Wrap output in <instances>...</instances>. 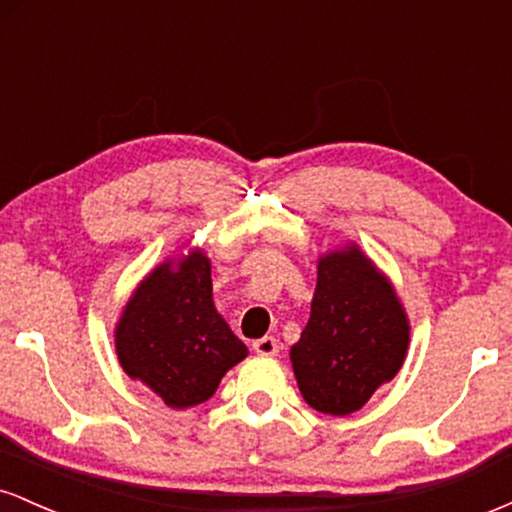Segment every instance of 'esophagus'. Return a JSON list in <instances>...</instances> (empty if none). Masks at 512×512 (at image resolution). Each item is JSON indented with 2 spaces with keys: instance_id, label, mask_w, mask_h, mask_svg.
Listing matches in <instances>:
<instances>
[{
  "instance_id": "34e87169",
  "label": "esophagus",
  "mask_w": 512,
  "mask_h": 512,
  "mask_svg": "<svg viewBox=\"0 0 512 512\" xmlns=\"http://www.w3.org/2000/svg\"><path fill=\"white\" fill-rule=\"evenodd\" d=\"M252 349H255L257 356H276L279 354V342L274 337H262L252 342Z\"/></svg>"
}]
</instances>
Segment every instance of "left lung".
Listing matches in <instances>:
<instances>
[{"label": "left lung", "instance_id": "1", "mask_svg": "<svg viewBox=\"0 0 512 512\" xmlns=\"http://www.w3.org/2000/svg\"><path fill=\"white\" fill-rule=\"evenodd\" d=\"M409 330L392 281L356 243L320 255L310 320L291 346L305 402L322 414H354L399 373Z\"/></svg>", "mask_w": 512, "mask_h": 512}]
</instances>
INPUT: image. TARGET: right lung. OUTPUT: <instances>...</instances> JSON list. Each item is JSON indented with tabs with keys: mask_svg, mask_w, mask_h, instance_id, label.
Segmentation results:
<instances>
[{
	"mask_svg": "<svg viewBox=\"0 0 512 512\" xmlns=\"http://www.w3.org/2000/svg\"><path fill=\"white\" fill-rule=\"evenodd\" d=\"M117 361L170 409L207 402L221 378L248 356L211 296L202 248L168 257L139 281L115 325Z\"/></svg>",
	"mask_w": 512,
	"mask_h": 512,
	"instance_id": "obj_1",
	"label": "right lung"
}]
</instances>
